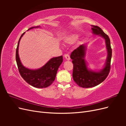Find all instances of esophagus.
I'll list each match as a JSON object with an SVG mask.
<instances>
[{"label":"esophagus","instance_id":"34e87169","mask_svg":"<svg viewBox=\"0 0 126 126\" xmlns=\"http://www.w3.org/2000/svg\"><path fill=\"white\" fill-rule=\"evenodd\" d=\"M64 57H65V58L66 60H70V56L68 55V54H66L64 55Z\"/></svg>","mask_w":126,"mask_h":126}]
</instances>
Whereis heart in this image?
<instances>
[{
  "label": "heart",
  "instance_id": "b5f03b06",
  "mask_svg": "<svg viewBox=\"0 0 126 126\" xmlns=\"http://www.w3.org/2000/svg\"><path fill=\"white\" fill-rule=\"evenodd\" d=\"M78 35H72L69 39V41H70V43H73V42L75 41L76 40L78 39Z\"/></svg>",
  "mask_w": 126,
  "mask_h": 126
}]
</instances>
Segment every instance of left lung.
Here are the masks:
<instances>
[{
	"label": "left lung",
	"mask_w": 126,
	"mask_h": 126,
	"mask_svg": "<svg viewBox=\"0 0 126 126\" xmlns=\"http://www.w3.org/2000/svg\"><path fill=\"white\" fill-rule=\"evenodd\" d=\"M93 33L99 35L105 40L107 57L104 68L98 71H94L88 68L87 63L85 59L87 45L82 44L71 52L70 58L74 64L72 77L75 82L82 88L95 87L104 81L109 73L110 63L112 57V49L108 36L97 26L91 25Z\"/></svg>",
	"instance_id": "obj_1"
}]
</instances>
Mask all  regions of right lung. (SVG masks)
I'll use <instances>...</instances> for the list:
<instances>
[{"mask_svg":"<svg viewBox=\"0 0 126 126\" xmlns=\"http://www.w3.org/2000/svg\"><path fill=\"white\" fill-rule=\"evenodd\" d=\"M40 26L32 27L28 30ZM25 32L20 36L18 41L16 52V60L19 72L28 84L38 88H44L50 86L54 81L57 71L60 65L63 63V56L54 57L49 60L44 66L37 69H30L25 67L22 64L18 54V48L19 42Z\"/></svg>","mask_w":126,"mask_h":126,"instance_id":"add662e5","label":"right lung"}]
</instances>
